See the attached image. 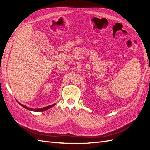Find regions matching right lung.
Returning <instances> with one entry per match:
<instances>
[{
  "instance_id": "1",
  "label": "right lung",
  "mask_w": 150,
  "mask_h": 150,
  "mask_svg": "<svg viewBox=\"0 0 150 150\" xmlns=\"http://www.w3.org/2000/svg\"><path fill=\"white\" fill-rule=\"evenodd\" d=\"M19 104H20V105H21V106L24 107V108L27 109V110H30V111H37V112H38V111H46V110H48L49 108H51V107H52V106H55V105H56V104H52V105H50V106H46V107H44V108H42L33 109V108H28V107H27V106H25L23 105V104H21V103H19Z\"/></svg>"
}]
</instances>
